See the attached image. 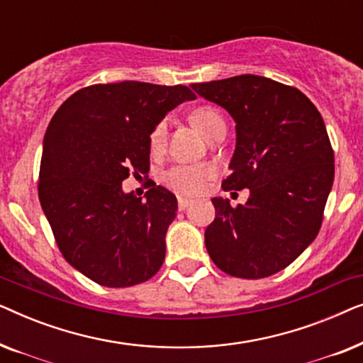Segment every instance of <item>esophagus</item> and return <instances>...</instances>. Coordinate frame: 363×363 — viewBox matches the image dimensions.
Here are the masks:
<instances>
[{
    "instance_id": "obj_1",
    "label": "esophagus",
    "mask_w": 363,
    "mask_h": 363,
    "mask_svg": "<svg viewBox=\"0 0 363 363\" xmlns=\"http://www.w3.org/2000/svg\"><path fill=\"white\" fill-rule=\"evenodd\" d=\"M190 205H191V200H186V198H178V208H180V211L186 210Z\"/></svg>"
}]
</instances>
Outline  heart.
I'll return each instance as SVG.
<instances>
[{"label": "heart", "mask_w": 363, "mask_h": 363, "mask_svg": "<svg viewBox=\"0 0 363 363\" xmlns=\"http://www.w3.org/2000/svg\"><path fill=\"white\" fill-rule=\"evenodd\" d=\"M191 122L206 138L211 135L216 127L225 125V121L220 112L213 107H198L191 113ZM168 121L163 118L153 127L150 133L152 153H160L167 143ZM215 175V167L210 163H198V165H175L163 175V183L178 195H196L205 188L206 182Z\"/></svg>", "instance_id": "heart-1"}]
</instances>
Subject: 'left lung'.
Masks as SVG:
<instances>
[{
    "mask_svg": "<svg viewBox=\"0 0 363 363\" xmlns=\"http://www.w3.org/2000/svg\"><path fill=\"white\" fill-rule=\"evenodd\" d=\"M236 122L223 190L250 188L246 205L213 198L205 245L226 274L261 279L291 264L315 240L334 183V150L317 107L299 89L242 74L193 84Z\"/></svg>",
    "mask_w": 363,
    "mask_h": 363,
    "instance_id": "1",
    "label": "left lung"
}]
</instances>
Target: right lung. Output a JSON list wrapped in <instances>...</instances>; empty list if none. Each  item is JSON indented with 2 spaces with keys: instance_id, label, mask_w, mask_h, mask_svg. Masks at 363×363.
<instances>
[{
  "instance_id": "1",
  "label": "right lung",
  "mask_w": 363,
  "mask_h": 363,
  "mask_svg": "<svg viewBox=\"0 0 363 363\" xmlns=\"http://www.w3.org/2000/svg\"><path fill=\"white\" fill-rule=\"evenodd\" d=\"M193 99L180 84H94L74 92L49 122L39 201L59 251L97 284L130 287L162 267L177 198L152 183L142 200L123 193L122 182L147 175L153 127Z\"/></svg>"
}]
</instances>
